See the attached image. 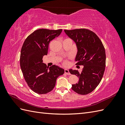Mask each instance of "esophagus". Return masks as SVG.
Returning <instances> with one entry per match:
<instances>
[{"instance_id":"1","label":"esophagus","mask_w":125,"mask_h":125,"mask_svg":"<svg viewBox=\"0 0 125 125\" xmlns=\"http://www.w3.org/2000/svg\"><path fill=\"white\" fill-rule=\"evenodd\" d=\"M65 73L66 74H67V75H70V73H69V70H68V69H65Z\"/></svg>"}]
</instances>
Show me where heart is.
<instances>
[{"label": "heart", "mask_w": 125, "mask_h": 125, "mask_svg": "<svg viewBox=\"0 0 125 125\" xmlns=\"http://www.w3.org/2000/svg\"><path fill=\"white\" fill-rule=\"evenodd\" d=\"M63 64H64V65H67V63H68V62H67V60H64V61H63Z\"/></svg>", "instance_id": "1"}]
</instances>
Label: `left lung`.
<instances>
[{
  "instance_id": "8db88e82",
  "label": "left lung",
  "mask_w": 125,
  "mask_h": 125,
  "mask_svg": "<svg viewBox=\"0 0 125 125\" xmlns=\"http://www.w3.org/2000/svg\"><path fill=\"white\" fill-rule=\"evenodd\" d=\"M65 33L77 44L76 65L83 66L82 72L69 70L79 78L78 83L72 84V89L81 95H86L95 89L103 78L106 65L104 45L96 34L87 29L65 30Z\"/></svg>"
}]
</instances>
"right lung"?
<instances>
[{"label": "right lung", "mask_w": 125, "mask_h": 125, "mask_svg": "<svg viewBox=\"0 0 125 125\" xmlns=\"http://www.w3.org/2000/svg\"><path fill=\"white\" fill-rule=\"evenodd\" d=\"M62 29H41L29 35L22 45L20 67L24 78L33 91L46 94L53 90L57 78L65 73L64 69L52 65L48 68L43 63V57L48 52L50 42L58 36Z\"/></svg>", "instance_id": "right-lung-1"}]
</instances>
